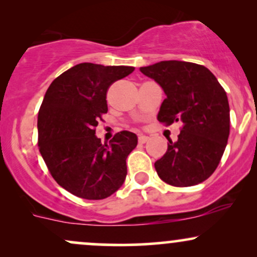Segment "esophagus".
Here are the masks:
<instances>
[{"label": "esophagus", "mask_w": 257, "mask_h": 257, "mask_svg": "<svg viewBox=\"0 0 257 257\" xmlns=\"http://www.w3.org/2000/svg\"><path fill=\"white\" fill-rule=\"evenodd\" d=\"M149 137H146V135H139V143L140 144H145L149 141Z\"/></svg>", "instance_id": "obj_1"}]
</instances>
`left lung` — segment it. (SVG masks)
Wrapping results in <instances>:
<instances>
[{
    "instance_id": "obj_1",
    "label": "left lung",
    "mask_w": 257,
    "mask_h": 257,
    "mask_svg": "<svg viewBox=\"0 0 257 257\" xmlns=\"http://www.w3.org/2000/svg\"><path fill=\"white\" fill-rule=\"evenodd\" d=\"M161 85L167 98L157 119L182 122L178 140L155 163L158 176L176 187L205 181L215 172L229 135V105L216 77L202 65L168 60L140 67Z\"/></svg>"
}]
</instances>
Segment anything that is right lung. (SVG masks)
I'll return each mask as SVG.
<instances>
[{"label": "right lung", "mask_w": 257, "mask_h": 257, "mask_svg": "<svg viewBox=\"0 0 257 257\" xmlns=\"http://www.w3.org/2000/svg\"><path fill=\"white\" fill-rule=\"evenodd\" d=\"M133 71L132 66L82 63L46 91L37 118L41 156L55 181L79 198H107L124 182L125 161L138 137L123 131L101 144L94 128L107 112L108 87Z\"/></svg>", "instance_id": "obj_1"}]
</instances>
